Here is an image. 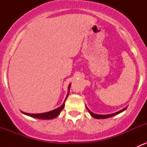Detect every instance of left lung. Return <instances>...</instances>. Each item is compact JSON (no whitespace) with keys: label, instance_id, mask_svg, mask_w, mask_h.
Returning a JSON list of instances; mask_svg holds the SVG:
<instances>
[{"label":"left lung","instance_id":"1","mask_svg":"<svg viewBox=\"0 0 147 147\" xmlns=\"http://www.w3.org/2000/svg\"><path fill=\"white\" fill-rule=\"evenodd\" d=\"M87 110H88V112H90V115H91L92 117L95 118V119H107V118H109V117H111L115 116V115H118V114L121 113V112H124V111L127 109V107L124 108V109H122L121 110L119 111V112H115V113H113V114H109V115H97V114H94V113H93V112H92L91 111H90L87 107Z\"/></svg>","mask_w":147,"mask_h":147}]
</instances>
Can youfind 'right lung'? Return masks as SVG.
Returning a JSON list of instances; mask_svg holds the SVG:
<instances>
[{
    "label": "right lung",
    "instance_id": "obj_1",
    "mask_svg": "<svg viewBox=\"0 0 147 147\" xmlns=\"http://www.w3.org/2000/svg\"><path fill=\"white\" fill-rule=\"evenodd\" d=\"M70 85L71 84H69V86H68V92H67V94L66 98H65L64 102H63V104L61 105V106L57 108V109H53V110L50 111V112H45V113H40V114H30V113H26V112H23L24 115H28V116L31 117L36 118V119H52L57 117L60 115V112L63 110V108L65 107V100H66V99L67 98L68 94H69Z\"/></svg>",
    "mask_w": 147,
    "mask_h": 147
}]
</instances>
